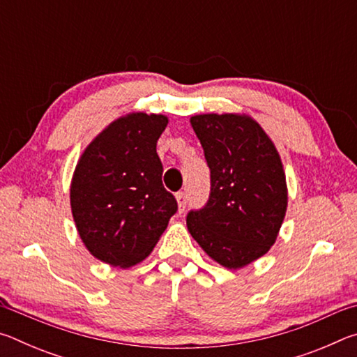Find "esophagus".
<instances>
[{"mask_svg": "<svg viewBox=\"0 0 357 357\" xmlns=\"http://www.w3.org/2000/svg\"><path fill=\"white\" fill-rule=\"evenodd\" d=\"M176 202H178V209L179 213H183L185 209V204H187V195L184 192H178L176 193Z\"/></svg>", "mask_w": 357, "mask_h": 357, "instance_id": "34e87169", "label": "esophagus"}]
</instances>
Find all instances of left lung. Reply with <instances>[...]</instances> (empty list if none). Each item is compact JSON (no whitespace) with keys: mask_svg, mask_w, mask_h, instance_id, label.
Listing matches in <instances>:
<instances>
[{"mask_svg":"<svg viewBox=\"0 0 357 357\" xmlns=\"http://www.w3.org/2000/svg\"><path fill=\"white\" fill-rule=\"evenodd\" d=\"M190 124L211 170L206 206L187 215V229L206 255L241 269L274 245L288 206L279 151L247 113H203Z\"/></svg>","mask_w":357,"mask_h":357,"instance_id":"8db88e82","label":"left lung"}]
</instances>
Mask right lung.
<instances>
[{
	"label": "right lung",
	"instance_id": "add662e5",
	"mask_svg": "<svg viewBox=\"0 0 357 357\" xmlns=\"http://www.w3.org/2000/svg\"><path fill=\"white\" fill-rule=\"evenodd\" d=\"M167 124L160 113H126L105 126L77 162L72 217L82 243L102 263L124 269L142 263L176 213L155 151Z\"/></svg>",
	"mask_w": 357,
	"mask_h": 357
}]
</instances>
